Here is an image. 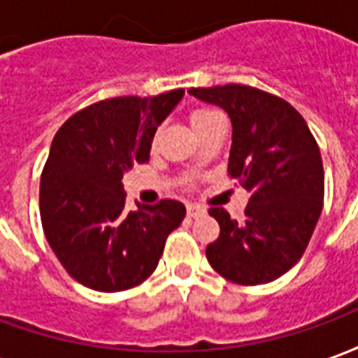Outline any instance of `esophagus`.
I'll return each mask as SVG.
<instances>
[{"label":"esophagus","instance_id":"34e87169","mask_svg":"<svg viewBox=\"0 0 358 358\" xmlns=\"http://www.w3.org/2000/svg\"><path fill=\"white\" fill-rule=\"evenodd\" d=\"M205 215V209L199 207V205H187V217L195 218V217H201Z\"/></svg>","mask_w":358,"mask_h":358}]
</instances>
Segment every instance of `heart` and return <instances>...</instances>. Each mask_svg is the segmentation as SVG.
<instances>
[{
  "instance_id": "b5f03b06",
  "label": "heart",
  "mask_w": 358,
  "mask_h": 358,
  "mask_svg": "<svg viewBox=\"0 0 358 358\" xmlns=\"http://www.w3.org/2000/svg\"><path fill=\"white\" fill-rule=\"evenodd\" d=\"M213 115H217L215 110H209V109H195L192 115H189V122L194 126V130L197 128L199 124H203L207 118H210ZM155 140H157V134H155Z\"/></svg>"
}]
</instances>
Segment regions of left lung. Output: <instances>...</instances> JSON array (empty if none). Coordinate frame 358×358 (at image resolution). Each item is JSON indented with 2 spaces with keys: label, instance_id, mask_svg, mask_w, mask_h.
<instances>
[{
  "label": "left lung",
  "instance_id": "obj_1",
  "mask_svg": "<svg viewBox=\"0 0 358 358\" xmlns=\"http://www.w3.org/2000/svg\"><path fill=\"white\" fill-rule=\"evenodd\" d=\"M189 94L228 113V174L249 194L243 222L220 207L209 210L220 236L207 245V259L234 284H268L303 257L322 213L318 143L305 118L278 95L241 84L192 88Z\"/></svg>",
  "mask_w": 358,
  "mask_h": 358
}]
</instances>
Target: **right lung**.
Returning a JSON list of instances; mask_svg holds the SVG:
<instances>
[{"mask_svg": "<svg viewBox=\"0 0 358 358\" xmlns=\"http://www.w3.org/2000/svg\"><path fill=\"white\" fill-rule=\"evenodd\" d=\"M184 90L155 97H113L66 120L40 180L43 234L59 263L95 292H124L148 280L164 241L186 217L174 199L124 210V172L148 163L157 126Z\"/></svg>", "mask_w": 358, "mask_h": 358, "instance_id": "obj_1", "label": "right lung"}]
</instances>
